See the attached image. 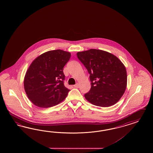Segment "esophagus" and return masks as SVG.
<instances>
[{"label":"esophagus","mask_w":153,"mask_h":153,"mask_svg":"<svg viewBox=\"0 0 153 153\" xmlns=\"http://www.w3.org/2000/svg\"><path fill=\"white\" fill-rule=\"evenodd\" d=\"M75 88H79V84L78 83H77L76 85H74V86Z\"/></svg>","instance_id":"obj_1"}]
</instances>
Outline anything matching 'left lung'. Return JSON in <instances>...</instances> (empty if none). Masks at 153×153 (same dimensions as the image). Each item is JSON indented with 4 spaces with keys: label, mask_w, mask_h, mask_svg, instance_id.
I'll use <instances>...</instances> for the list:
<instances>
[{
    "label": "left lung",
    "mask_w": 153,
    "mask_h": 153,
    "mask_svg": "<svg viewBox=\"0 0 153 153\" xmlns=\"http://www.w3.org/2000/svg\"><path fill=\"white\" fill-rule=\"evenodd\" d=\"M77 56L90 74L91 87L85 97L100 107H109L117 103L127 86L125 66L114 54L102 50L78 52Z\"/></svg>",
    "instance_id": "8db88e82"
}]
</instances>
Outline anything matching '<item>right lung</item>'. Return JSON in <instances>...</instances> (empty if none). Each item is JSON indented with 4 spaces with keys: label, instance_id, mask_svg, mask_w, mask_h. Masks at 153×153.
Returning a JSON list of instances; mask_svg holds the SVG:
<instances>
[{
    "label": "right lung",
    "instance_id": "right-lung-1",
    "mask_svg": "<svg viewBox=\"0 0 153 153\" xmlns=\"http://www.w3.org/2000/svg\"><path fill=\"white\" fill-rule=\"evenodd\" d=\"M70 52L49 51L35 58L25 74L24 88L29 100L38 107L47 108L66 99L70 90L65 86L63 67Z\"/></svg>",
    "mask_w": 153,
    "mask_h": 153
}]
</instances>
